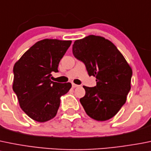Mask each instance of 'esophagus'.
<instances>
[{
  "instance_id": "obj_1",
  "label": "esophagus",
  "mask_w": 151,
  "mask_h": 151,
  "mask_svg": "<svg viewBox=\"0 0 151 151\" xmlns=\"http://www.w3.org/2000/svg\"><path fill=\"white\" fill-rule=\"evenodd\" d=\"M78 85H77V84H74V83H72V88H77V87H78Z\"/></svg>"
}]
</instances>
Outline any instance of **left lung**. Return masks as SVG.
<instances>
[{"instance_id": "obj_1", "label": "left lung", "mask_w": 151, "mask_h": 151, "mask_svg": "<svg viewBox=\"0 0 151 151\" xmlns=\"http://www.w3.org/2000/svg\"><path fill=\"white\" fill-rule=\"evenodd\" d=\"M72 52L86 65L88 75L96 77V86H83L86 94L80 101L85 111L95 120L111 119L126 102L131 90V66L116 46L100 36L75 40Z\"/></svg>"}]
</instances>
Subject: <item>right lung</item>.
<instances>
[{
	"label": "right lung",
	"instance_id": "1",
	"mask_svg": "<svg viewBox=\"0 0 151 151\" xmlns=\"http://www.w3.org/2000/svg\"><path fill=\"white\" fill-rule=\"evenodd\" d=\"M71 40L44 39L37 42L15 63L12 88L20 108L34 120L44 122L56 116L60 96L71 88L70 83L50 80L52 71L71 46Z\"/></svg>",
	"mask_w": 151,
	"mask_h": 151
}]
</instances>
